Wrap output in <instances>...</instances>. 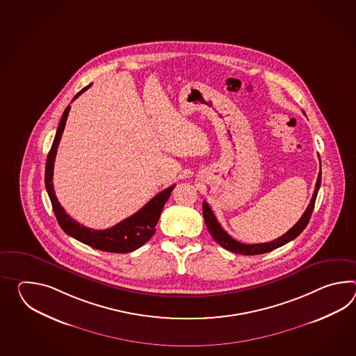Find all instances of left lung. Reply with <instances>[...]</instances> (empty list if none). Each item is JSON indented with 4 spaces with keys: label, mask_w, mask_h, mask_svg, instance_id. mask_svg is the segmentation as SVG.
Segmentation results:
<instances>
[{
    "label": "left lung",
    "mask_w": 356,
    "mask_h": 356,
    "mask_svg": "<svg viewBox=\"0 0 356 356\" xmlns=\"http://www.w3.org/2000/svg\"><path fill=\"white\" fill-rule=\"evenodd\" d=\"M321 181H322V170H319L318 179H316V189L313 193V197L310 199V203H309L307 211L301 216L300 220L296 222L295 226H293L282 236L277 237L276 240H273V241L261 243V244H243L235 238H232L225 229H222L220 222L217 221V218L214 216L213 211L211 209V207L208 206V203L204 200L203 202V217H204L207 229L211 232V235L213 237L216 243H218L222 248H225L226 250L232 252V253L243 254V255L268 253L270 250H275L277 248L290 243L295 237L299 236L304 229L307 227L309 220L312 217V213H313V209H314L318 190L321 188Z\"/></svg>",
    "instance_id": "obj_1"
}]
</instances>
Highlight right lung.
Wrapping results in <instances>:
<instances>
[{"label":"right lung","mask_w":356,"mask_h":356,"mask_svg":"<svg viewBox=\"0 0 356 356\" xmlns=\"http://www.w3.org/2000/svg\"><path fill=\"white\" fill-rule=\"evenodd\" d=\"M89 84L83 88L78 95L72 98L75 101L81 93H84ZM70 106H67L63 111V118L56 131L55 140L52 143V147L48 152L47 162H46V172H44V182L47 189L48 197L51 199L52 208L55 212L56 218L61 229L80 243L95 248L103 252L110 253H130L134 252L138 248L144 245L150 237L156 232V226L161 217V212L166 204L168 197L171 195V191L174 190L175 185L161 191L156 197H152L149 202L139 209L136 213L130 216L127 220L119 222L118 225L112 226L110 229H88L86 226H81L79 222L72 220L69 214H66L61 204L58 203L54 189V165H55L56 153L58 144L63 136V129L66 120L69 116Z\"/></svg>","instance_id":"1"}]
</instances>
